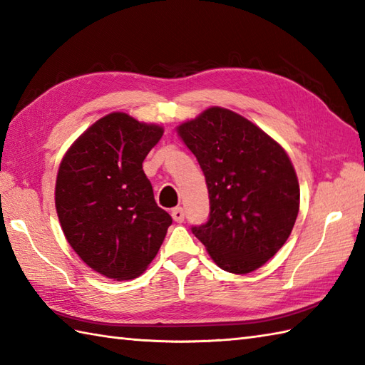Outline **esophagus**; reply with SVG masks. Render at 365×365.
<instances>
[{
  "mask_svg": "<svg viewBox=\"0 0 365 365\" xmlns=\"http://www.w3.org/2000/svg\"><path fill=\"white\" fill-rule=\"evenodd\" d=\"M170 215H173V220L175 222H183V220H185V210L182 207H175L174 210L170 212Z\"/></svg>",
  "mask_w": 365,
  "mask_h": 365,
  "instance_id": "obj_1",
  "label": "esophagus"
}]
</instances>
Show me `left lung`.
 Here are the masks:
<instances>
[{
	"label": "left lung",
	"mask_w": 365,
	"mask_h": 365,
	"mask_svg": "<svg viewBox=\"0 0 365 365\" xmlns=\"http://www.w3.org/2000/svg\"><path fill=\"white\" fill-rule=\"evenodd\" d=\"M205 175L210 215L191 230L224 271L246 274L281 250L297 221L299 185L289 155L265 131L212 106L177 128Z\"/></svg>",
	"instance_id": "left-lung-1"
}]
</instances>
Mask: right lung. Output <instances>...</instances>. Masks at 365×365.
I'll list each match as a JSON object with an SVG mask.
<instances>
[{"instance_id": "right-lung-1", "label": "right lung", "mask_w": 365, "mask_h": 365, "mask_svg": "<svg viewBox=\"0 0 365 365\" xmlns=\"http://www.w3.org/2000/svg\"><path fill=\"white\" fill-rule=\"evenodd\" d=\"M161 136L158 125L111 113L84 131L59 165L54 202L61 227L80 259L110 279L141 274L173 224L143 170Z\"/></svg>"}]
</instances>
